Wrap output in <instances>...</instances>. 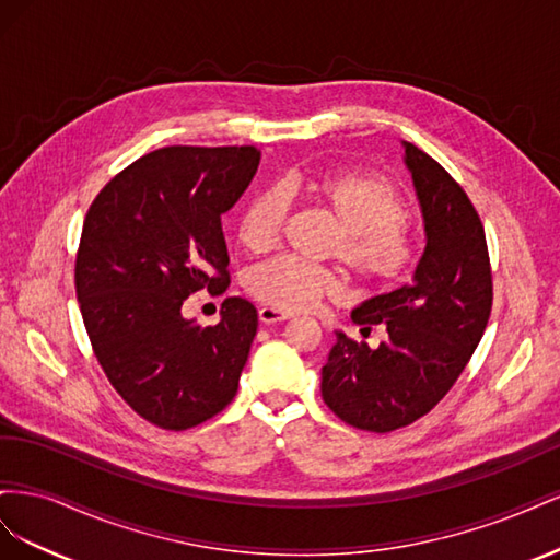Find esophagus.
<instances>
[{"label":"esophagus","mask_w":560,"mask_h":560,"mask_svg":"<svg viewBox=\"0 0 560 560\" xmlns=\"http://www.w3.org/2000/svg\"><path fill=\"white\" fill-rule=\"evenodd\" d=\"M284 319H290V315H284V313L276 311V308H268V306L259 308V322H261V325H280V322H284Z\"/></svg>","instance_id":"34e87169"}]
</instances>
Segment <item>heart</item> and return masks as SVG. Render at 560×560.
I'll list each match as a JSON object with an SVG mask.
<instances>
[{
    "label": "heart",
    "instance_id": "obj_1",
    "mask_svg": "<svg viewBox=\"0 0 560 560\" xmlns=\"http://www.w3.org/2000/svg\"><path fill=\"white\" fill-rule=\"evenodd\" d=\"M308 198L338 229L329 254L341 259L362 284L385 290L413 268L416 241L406 226L409 206L397 186L383 175L338 173L315 179L287 177L254 194L238 214L235 235L249 254L273 249L284 229L290 200ZM247 292L280 313L315 308L325 296L341 292V280L327 266L278 257L254 266Z\"/></svg>",
    "mask_w": 560,
    "mask_h": 560
}]
</instances>
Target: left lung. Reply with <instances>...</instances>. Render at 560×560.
I'll return each instance as SVG.
<instances>
[{
  "instance_id": "8db88e82",
  "label": "left lung",
  "mask_w": 560,
  "mask_h": 560,
  "mask_svg": "<svg viewBox=\"0 0 560 560\" xmlns=\"http://www.w3.org/2000/svg\"><path fill=\"white\" fill-rule=\"evenodd\" d=\"M425 219V252L411 284L352 311L354 325H381L387 338L369 348L336 331L322 366V399L348 425L393 432L444 399L486 331L493 273L479 212L442 165L404 142Z\"/></svg>"
}]
</instances>
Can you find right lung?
<instances>
[{"label":"right lung","instance_id":"add662e5","mask_svg":"<svg viewBox=\"0 0 560 560\" xmlns=\"http://www.w3.org/2000/svg\"><path fill=\"white\" fill-rule=\"evenodd\" d=\"M257 147H163L105 184L83 219L74 284L105 376L130 409L163 430H189L224 411L257 334L241 296L200 327L182 303L224 294L222 214L259 167Z\"/></svg>","mask_w":560,"mask_h":560}]
</instances>
